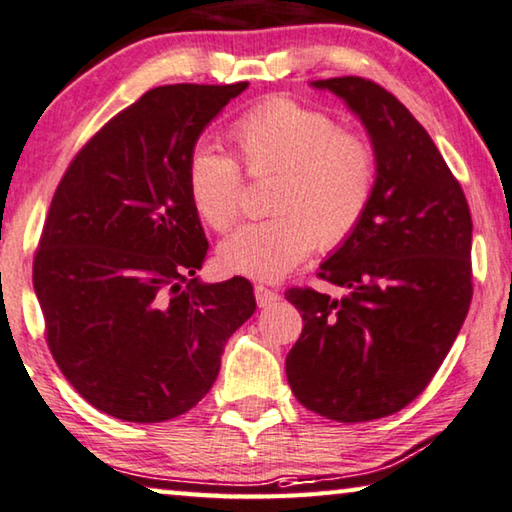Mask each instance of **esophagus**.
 Wrapping results in <instances>:
<instances>
[{
	"label": "esophagus",
	"instance_id": "1",
	"mask_svg": "<svg viewBox=\"0 0 512 512\" xmlns=\"http://www.w3.org/2000/svg\"><path fill=\"white\" fill-rule=\"evenodd\" d=\"M255 300L259 307H269L273 303H278L280 294L278 289H271V287H264V285H255Z\"/></svg>",
	"mask_w": 512,
	"mask_h": 512
}]
</instances>
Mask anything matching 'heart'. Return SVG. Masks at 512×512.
Instances as JSON below:
<instances>
[{
  "instance_id": "b5f03b06",
  "label": "heart",
  "mask_w": 512,
  "mask_h": 512,
  "mask_svg": "<svg viewBox=\"0 0 512 512\" xmlns=\"http://www.w3.org/2000/svg\"><path fill=\"white\" fill-rule=\"evenodd\" d=\"M230 139L250 177L275 175V182L266 200L273 216L239 227L218 248L227 271L278 280L314 246L328 253L358 232L378 184V150L367 134L280 97L241 116ZM240 167L214 143H198L189 154L191 202L218 234L230 232L241 216Z\"/></svg>"
}]
</instances>
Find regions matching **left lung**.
Here are the masks:
<instances>
[{
    "label": "left lung",
    "mask_w": 512,
    "mask_h": 512,
    "mask_svg": "<svg viewBox=\"0 0 512 512\" xmlns=\"http://www.w3.org/2000/svg\"><path fill=\"white\" fill-rule=\"evenodd\" d=\"M314 86L362 118L378 184L358 232L319 271L348 294L285 291L303 316L287 380L307 410L355 424L415 401L456 342L474 294L472 216L433 139L392 93L364 77Z\"/></svg>",
    "instance_id": "obj_1"
}]
</instances>
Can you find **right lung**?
Masks as SVG:
<instances>
[{"label": "right lung", "instance_id": "right-lung-1", "mask_svg": "<svg viewBox=\"0 0 512 512\" xmlns=\"http://www.w3.org/2000/svg\"><path fill=\"white\" fill-rule=\"evenodd\" d=\"M246 86L152 88L97 129L56 186L34 289L54 362L104 415L157 424L189 412L255 312L241 275L198 282L209 243L186 184L200 132Z\"/></svg>", "mask_w": 512, "mask_h": 512}]
</instances>
